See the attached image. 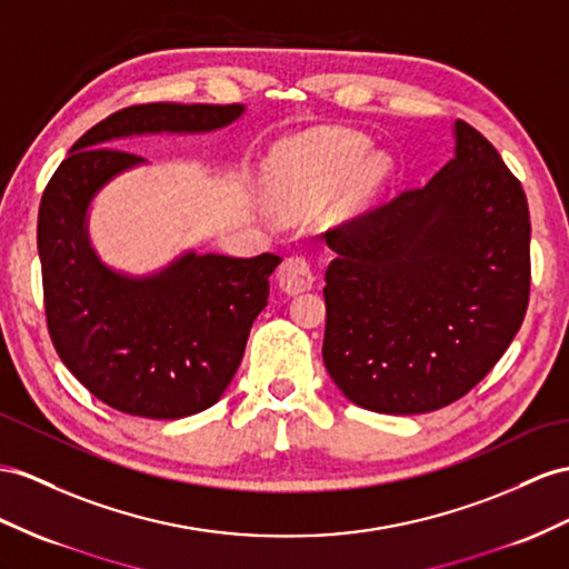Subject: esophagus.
I'll list each match as a JSON object with an SVG mask.
<instances>
[{
    "mask_svg": "<svg viewBox=\"0 0 569 569\" xmlns=\"http://www.w3.org/2000/svg\"><path fill=\"white\" fill-rule=\"evenodd\" d=\"M315 281V273L310 261L300 257V254H290L281 261L279 267V286L286 290V293L296 296L302 293V290H308Z\"/></svg>",
    "mask_w": 569,
    "mask_h": 569,
    "instance_id": "1",
    "label": "esophagus"
}]
</instances>
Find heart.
Masks as SVG:
<instances>
[{
	"label": "heart",
	"instance_id": "obj_1",
	"mask_svg": "<svg viewBox=\"0 0 569 569\" xmlns=\"http://www.w3.org/2000/svg\"><path fill=\"white\" fill-rule=\"evenodd\" d=\"M366 141L351 132L327 129L286 141L269 160V197L283 213H308L331 199L337 216L366 207L380 180L377 160H358Z\"/></svg>",
	"mask_w": 569,
	"mask_h": 569
}]
</instances>
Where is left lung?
Instances as JSON below:
<instances>
[{"instance_id": "1", "label": "left lung", "mask_w": 569, "mask_h": 569, "mask_svg": "<svg viewBox=\"0 0 569 569\" xmlns=\"http://www.w3.org/2000/svg\"><path fill=\"white\" fill-rule=\"evenodd\" d=\"M327 242L325 366L368 411L416 416L469 395L527 315V194L463 120L428 184L329 228Z\"/></svg>"}]
</instances>
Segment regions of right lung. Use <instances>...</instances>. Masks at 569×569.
Here are the masks:
<instances>
[{
  "mask_svg": "<svg viewBox=\"0 0 569 569\" xmlns=\"http://www.w3.org/2000/svg\"><path fill=\"white\" fill-rule=\"evenodd\" d=\"M242 106H129L91 127L54 170L38 211L42 302L54 351L98 397L139 418L174 420L221 399L269 298L281 257L189 252L153 279H124L96 259L83 216L110 178L139 163L112 139L209 132Z\"/></svg>",
  "mask_w": 569,
  "mask_h": 569,
  "instance_id": "obj_1",
  "label": "right lung"
}]
</instances>
